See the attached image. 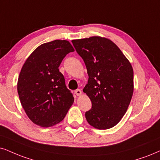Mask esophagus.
Instances as JSON below:
<instances>
[{
    "instance_id": "obj_1",
    "label": "esophagus",
    "mask_w": 160,
    "mask_h": 160,
    "mask_svg": "<svg viewBox=\"0 0 160 160\" xmlns=\"http://www.w3.org/2000/svg\"><path fill=\"white\" fill-rule=\"evenodd\" d=\"M74 93H75V94L77 95V96H80V95L82 94V91L80 89H76Z\"/></svg>"
}]
</instances>
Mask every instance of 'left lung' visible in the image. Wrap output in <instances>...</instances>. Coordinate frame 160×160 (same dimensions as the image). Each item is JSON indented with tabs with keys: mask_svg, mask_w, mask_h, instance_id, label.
Wrapping results in <instances>:
<instances>
[{
	"mask_svg": "<svg viewBox=\"0 0 160 160\" xmlns=\"http://www.w3.org/2000/svg\"><path fill=\"white\" fill-rule=\"evenodd\" d=\"M72 42L88 74L83 92L92 107L86 112V120L98 129L112 128L124 116L132 98V66L118 46L107 38L96 36Z\"/></svg>",
	"mask_w": 160,
	"mask_h": 160,
	"instance_id": "obj_1",
	"label": "left lung"
}]
</instances>
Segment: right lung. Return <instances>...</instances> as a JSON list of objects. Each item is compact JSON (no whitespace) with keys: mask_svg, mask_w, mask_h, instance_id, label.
<instances>
[{"mask_svg":"<svg viewBox=\"0 0 160 160\" xmlns=\"http://www.w3.org/2000/svg\"><path fill=\"white\" fill-rule=\"evenodd\" d=\"M74 51L67 40H56L38 46L23 64L18 92L26 114L35 124H58L73 104V94L58 68L66 54Z\"/></svg>","mask_w":160,"mask_h":160,"instance_id":"obj_1","label":"right lung"}]
</instances>
